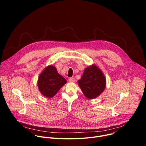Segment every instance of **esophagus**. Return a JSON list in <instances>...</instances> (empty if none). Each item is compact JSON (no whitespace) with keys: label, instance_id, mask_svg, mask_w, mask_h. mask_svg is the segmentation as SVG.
<instances>
[{"label":"esophagus","instance_id":"34e87169","mask_svg":"<svg viewBox=\"0 0 146 146\" xmlns=\"http://www.w3.org/2000/svg\"><path fill=\"white\" fill-rule=\"evenodd\" d=\"M70 82H74L75 81V78L74 77H70L69 79Z\"/></svg>","mask_w":146,"mask_h":146}]
</instances>
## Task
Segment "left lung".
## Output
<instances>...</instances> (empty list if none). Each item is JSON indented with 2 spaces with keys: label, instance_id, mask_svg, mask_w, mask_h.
Wrapping results in <instances>:
<instances>
[{
  "label": "left lung",
  "instance_id": "8db88e82",
  "mask_svg": "<svg viewBox=\"0 0 146 146\" xmlns=\"http://www.w3.org/2000/svg\"><path fill=\"white\" fill-rule=\"evenodd\" d=\"M78 83L83 94L88 99L98 96L106 87V79L95 65L87 68Z\"/></svg>",
  "mask_w": 146,
  "mask_h": 146
}]
</instances>
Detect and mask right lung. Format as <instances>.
Instances as JSON below:
<instances>
[{
    "mask_svg": "<svg viewBox=\"0 0 146 146\" xmlns=\"http://www.w3.org/2000/svg\"><path fill=\"white\" fill-rule=\"evenodd\" d=\"M66 83V79L58 73L54 66H48L39 76L37 86L41 94L52 98Z\"/></svg>",
    "mask_w": 146,
    "mask_h": 146,
    "instance_id": "obj_1",
    "label": "right lung"
}]
</instances>
